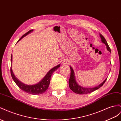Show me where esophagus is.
Listing matches in <instances>:
<instances>
[{
  "mask_svg": "<svg viewBox=\"0 0 121 121\" xmlns=\"http://www.w3.org/2000/svg\"><path fill=\"white\" fill-rule=\"evenodd\" d=\"M69 61L67 60H64L63 61V64L64 65H68L69 64Z\"/></svg>",
  "mask_w": 121,
  "mask_h": 121,
  "instance_id": "obj_1",
  "label": "esophagus"
}]
</instances>
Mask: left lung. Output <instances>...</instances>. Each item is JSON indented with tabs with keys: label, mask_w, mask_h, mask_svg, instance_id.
Returning a JSON list of instances; mask_svg holds the SVG:
<instances>
[{
	"label": "left lung",
	"mask_w": 121,
	"mask_h": 121,
	"mask_svg": "<svg viewBox=\"0 0 121 121\" xmlns=\"http://www.w3.org/2000/svg\"><path fill=\"white\" fill-rule=\"evenodd\" d=\"M100 36L101 37V41H102V43H104L106 45L107 50H108L109 52H111L110 48L109 47L108 44H107L105 39L104 38V37L102 35L100 34ZM70 69H71V74H70L69 80V87L70 88V89L74 93L78 94L83 95V94H89L94 92V91L98 90V89H99L100 87L102 86L103 85V84L105 83V82L107 79H106L102 83H101L99 85V86H97L94 87H89V88L83 87L79 86V85L76 82L73 69L70 67Z\"/></svg>",
	"instance_id": "8db88e82"
}]
</instances>
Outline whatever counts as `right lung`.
Segmentation results:
<instances>
[{
  "mask_svg": "<svg viewBox=\"0 0 121 121\" xmlns=\"http://www.w3.org/2000/svg\"><path fill=\"white\" fill-rule=\"evenodd\" d=\"M32 30H33V29L29 30L27 32H26V33L23 35L21 37V38L19 39V41H20L22 38H23L24 37H25V35H26L29 33H30V32L32 31ZM11 61L12 63V54L11 55ZM11 66L12 65H11V76L12 77L13 80L15 81V82L18 86V87L22 91H23L24 92H26L28 94H32V95H40L45 93L46 91H47V90L48 89V88L49 87V86L52 74V73L55 70H57V68H58L60 67V64L57 65V66H56V67H54L52 69H51L47 73V74L46 75V76L44 77L43 79H42L40 82H39L37 84H35L34 85H27V84L22 83L21 81H19L17 78L15 77L14 73H13Z\"/></svg>",
  "mask_w": 121,
  "mask_h": 121,
  "instance_id": "1",
  "label": "right lung"
}]
</instances>
